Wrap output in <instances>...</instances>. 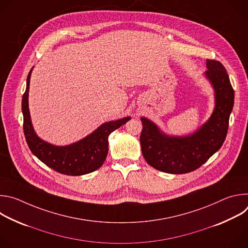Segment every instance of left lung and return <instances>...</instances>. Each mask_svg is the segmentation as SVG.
Masks as SVG:
<instances>
[{"mask_svg": "<svg viewBox=\"0 0 248 248\" xmlns=\"http://www.w3.org/2000/svg\"><path fill=\"white\" fill-rule=\"evenodd\" d=\"M204 76L214 89L215 108L209 120L186 136L166 134L152 121L142 117L140 145L146 162L169 173H186L201 167L223 145L227 136L234 93L225 66L207 60Z\"/></svg>", "mask_w": 248, "mask_h": 248, "instance_id": "obj_1", "label": "left lung"}]
</instances>
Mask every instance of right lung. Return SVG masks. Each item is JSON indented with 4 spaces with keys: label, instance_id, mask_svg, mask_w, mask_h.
<instances>
[{
    "label": "right lung",
    "instance_id": "add662e5",
    "mask_svg": "<svg viewBox=\"0 0 248 248\" xmlns=\"http://www.w3.org/2000/svg\"><path fill=\"white\" fill-rule=\"evenodd\" d=\"M30 69L26 79V90L22 96L23 131L31 152L49 168L66 175H82L98 170L106 160L109 151V135L130 120L125 117L102 124L93 132L75 143L57 146L41 139L35 132L28 107Z\"/></svg>",
    "mask_w": 248,
    "mask_h": 248
}]
</instances>
